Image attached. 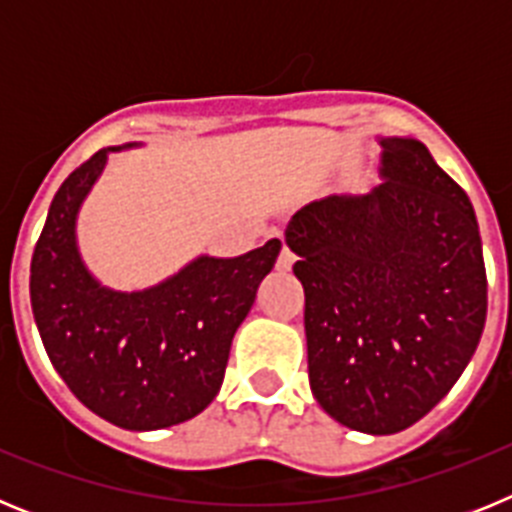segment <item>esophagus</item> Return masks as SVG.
Returning a JSON list of instances; mask_svg holds the SVG:
<instances>
[{
    "instance_id": "1",
    "label": "esophagus",
    "mask_w": 512,
    "mask_h": 512,
    "mask_svg": "<svg viewBox=\"0 0 512 512\" xmlns=\"http://www.w3.org/2000/svg\"><path fill=\"white\" fill-rule=\"evenodd\" d=\"M295 261H297V256L292 253V248L282 246V251H279V259H277V269L279 271H289L292 266H295Z\"/></svg>"
}]
</instances>
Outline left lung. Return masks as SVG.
<instances>
[{"instance_id": "1", "label": "left lung", "mask_w": 512, "mask_h": 512, "mask_svg": "<svg viewBox=\"0 0 512 512\" xmlns=\"http://www.w3.org/2000/svg\"><path fill=\"white\" fill-rule=\"evenodd\" d=\"M384 182L297 210L310 390L346 428L405 431L467 369L487 318L482 238L467 192L415 138H382Z\"/></svg>"}]
</instances>
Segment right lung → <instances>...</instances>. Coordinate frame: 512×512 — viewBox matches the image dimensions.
<instances>
[{"label": "right lung", "mask_w": 512, "mask_h": 512, "mask_svg": "<svg viewBox=\"0 0 512 512\" xmlns=\"http://www.w3.org/2000/svg\"><path fill=\"white\" fill-rule=\"evenodd\" d=\"M104 148L61 184L30 264V302L45 354L76 400L128 431H158L215 400L235 330L246 320L282 241L200 256L143 292H115L87 271L76 215L107 164Z\"/></svg>", "instance_id": "add662e5"}]
</instances>
